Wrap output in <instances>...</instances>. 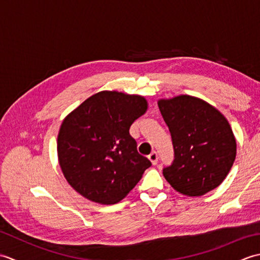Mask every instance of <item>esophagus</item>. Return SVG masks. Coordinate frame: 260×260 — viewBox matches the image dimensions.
Segmentation results:
<instances>
[{
  "instance_id": "34e87169",
  "label": "esophagus",
  "mask_w": 260,
  "mask_h": 260,
  "mask_svg": "<svg viewBox=\"0 0 260 260\" xmlns=\"http://www.w3.org/2000/svg\"><path fill=\"white\" fill-rule=\"evenodd\" d=\"M148 159H150L151 163L153 165H156L157 161H158V156H157V153L156 152H153L150 154V156H148Z\"/></svg>"
}]
</instances>
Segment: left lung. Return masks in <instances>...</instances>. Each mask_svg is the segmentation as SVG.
<instances>
[{
	"mask_svg": "<svg viewBox=\"0 0 260 260\" xmlns=\"http://www.w3.org/2000/svg\"><path fill=\"white\" fill-rule=\"evenodd\" d=\"M157 104L174 147V161L163 170L164 178L189 197L215 189L228 175L237 153L227 118L212 105L189 95L159 99Z\"/></svg>",
	"mask_w": 260,
	"mask_h": 260,
	"instance_id": "1",
	"label": "left lung"
}]
</instances>
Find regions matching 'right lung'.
I'll return each instance as SVG.
<instances>
[{"instance_id":"add662e5","label":"right lung","mask_w":260,"mask_h":260,"mask_svg":"<svg viewBox=\"0 0 260 260\" xmlns=\"http://www.w3.org/2000/svg\"><path fill=\"white\" fill-rule=\"evenodd\" d=\"M146 110L144 97L104 90L66 116L57 151L71 187L101 204L117 203L128 194L152 165L129 135L131 125Z\"/></svg>"}]
</instances>
